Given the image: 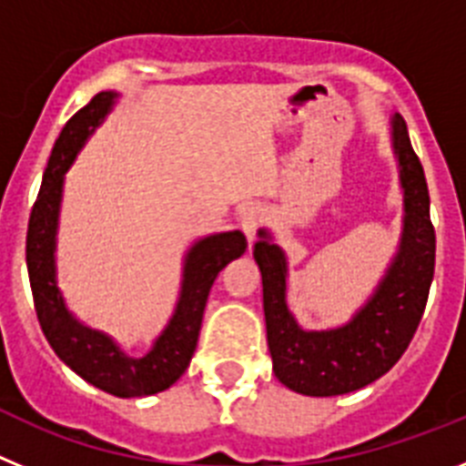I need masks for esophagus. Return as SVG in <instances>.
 Here are the masks:
<instances>
[{
	"instance_id": "esophagus-1",
	"label": "esophagus",
	"mask_w": 466,
	"mask_h": 466,
	"mask_svg": "<svg viewBox=\"0 0 466 466\" xmlns=\"http://www.w3.org/2000/svg\"><path fill=\"white\" fill-rule=\"evenodd\" d=\"M263 221H266V209L261 205H247L240 212V228L247 236V240L254 242L257 238V230L261 228Z\"/></svg>"
}]
</instances>
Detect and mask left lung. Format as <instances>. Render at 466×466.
<instances>
[{
  "instance_id": "left-lung-1",
  "label": "left lung",
  "mask_w": 466,
  "mask_h": 466,
  "mask_svg": "<svg viewBox=\"0 0 466 466\" xmlns=\"http://www.w3.org/2000/svg\"><path fill=\"white\" fill-rule=\"evenodd\" d=\"M392 147L403 188L401 240L371 299L348 324L308 331L296 322L287 306V257L268 230H258L254 258L261 270L273 371L299 394L336 397L371 385L397 364L422 319L434 278L436 236L425 170L399 114L392 116Z\"/></svg>"
}]
</instances>
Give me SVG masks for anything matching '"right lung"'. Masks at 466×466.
Masks as SVG:
<instances>
[{
    "mask_svg": "<svg viewBox=\"0 0 466 466\" xmlns=\"http://www.w3.org/2000/svg\"><path fill=\"white\" fill-rule=\"evenodd\" d=\"M116 97L118 93L114 90L95 95L65 123L63 133L56 139L27 226V273L41 331L56 355L90 385L114 397L130 399L163 392L182 378L196 352L214 279L233 258L245 254L247 240L240 230H228L193 242L184 257L182 291L170 322L156 339L154 348L139 360L127 357L106 333L86 327L67 310L56 279V236L65 172L95 127L105 121Z\"/></svg>",
    "mask_w": 466,
    "mask_h": 466,
    "instance_id": "add662e5",
    "label": "right lung"
}]
</instances>
